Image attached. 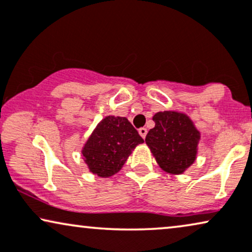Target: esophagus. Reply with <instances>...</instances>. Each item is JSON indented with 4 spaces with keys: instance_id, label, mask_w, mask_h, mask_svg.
<instances>
[{
    "instance_id": "obj_1",
    "label": "esophagus",
    "mask_w": 252,
    "mask_h": 252,
    "mask_svg": "<svg viewBox=\"0 0 252 252\" xmlns=\"http://www.w3.org/2000/svg\"><path fill=\"white\" fill-rule=\"evenodd\" d=\"M138 132H139V135L143 137V138H145L146 133H147V129H146V128H140V129L138 130Z\"/></svg>"
}]
</instances>
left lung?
<instances>
[{
	"label": "left lung",
	"mask_w": 252,
	"mask_h": 252,
	"mask_svg": "<svg viewBox=\"0 0 252 252\" xmlns=\"http://www.w3.org/2000/svg\"><path fill=\"white\" fill-rule=\"evenodd\" d=\"M145 142L158 165L169 174H182L196 160L200 133L186 114L159 112Z\"/></svg>",
	"instance_id": "1"
}]
</instances>
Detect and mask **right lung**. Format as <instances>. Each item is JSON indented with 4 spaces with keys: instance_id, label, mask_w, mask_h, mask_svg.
<instances>
[{
    "instance_id": "1",
    "label": "right lung",
    "mask_w": 252,
    "mask_h": 252,
    "mask_svg": "<svg viewBox=\"0 0 252 252\" xmlns=\"http://www.w3.org/2000/svg\"><path fill=\"white\" fill-rule=\"evenodd\" d=\"M144 143L128 119L107 116L100 122L82 151L90 172L109 177L122 168L131 151Z\"/></svg>"
}]
</instances>
